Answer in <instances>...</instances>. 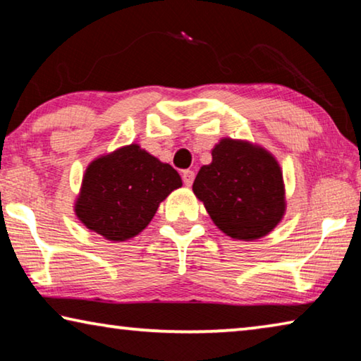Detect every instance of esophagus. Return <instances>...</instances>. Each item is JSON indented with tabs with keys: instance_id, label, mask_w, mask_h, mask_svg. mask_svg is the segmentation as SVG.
<instances>
[{
	"instance_id": "34e87169",
	"label": "esophagus",
	"mask_w": 361,
	"mask_h": 361,
	"mask_svg": "<svg viewBox=\"0 0 361 361\" xmlns=\"http://www.w3.org/2000/svg\"><path fill=\"white\" fill-rule=\"evenodd\" d=\"M181 176H183V183H185L186 186H191L192 185V181H194V172L192 170H183V173H181Z\"/></svg>"
}]
</instances>
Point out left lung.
Segmentation results:
<instances>
[{"instance_id": "obj_1", "label": "left lung", "mask_w": 361, "mask_h": 361, "mask_svg": "<svg viewBox=\"0 0 361 361\" xmlns=\"http://www.w3.org/2000/svg\"><path fill=\"white\" fill-rule=\"evenodd\" d=\"M192 191L210 218L232 239L255 240L280 223L285 188L276 159L259 146L223 138L212 164L195 176Z\"/></svg>"}]
</instances>
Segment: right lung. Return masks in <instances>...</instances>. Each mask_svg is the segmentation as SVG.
Returning a JSON list of instances; mask_svg holds the SVG:
<instances>
[{"label": "right lung", "instance_id": "1", "mask_svg": "<svg viewBox=\"0 0 361 361\" xmlns=\"http://www.w3.org/2000/svg\"><path fill=\"white\" fill-rule=\"evenodd\" d=\"M180 186L172 166L129 145L90 164L75 212L85 228L105 239L127 240L149 224L159 204Z\"/></svg>", "mask_w": 361, "mask_h": 361}]
</instances>
